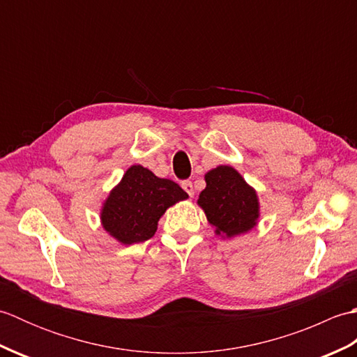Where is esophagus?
Instances as JSON below:
<instances>
[{
	"label": "esophagus",
	"mask_w": 357,
	"mask_h": 357,
	"mask_svg": "<svg viewBox=\"0 0 357 357\" xmlns=\"http://www.w3.org/2000/svg\"><path fill=\"white\" fill-rule=\"evenodd\" d=\"M181 185H183V188H184V190L187 192V195L188 196H190V198H192V196L195 195V190H193V184H192V181H183V184H181Z\"/></svg>",
	"instance_id": "obj_1"
}]
</instances>
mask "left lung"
<instances>
[{
    "mask_svg": "<svg viewBox=\"0 0 357 357\" xmlns=\"http://www.w3.org/2000/svg\"><path fill=\"white\" fill-rule=\"evenodd\" d=\"M206 183L198 204L216 234L231 238L252 230L259 218V202L244 178L233 167L219 165L206 174Z\"/></svg>",
    "mask_w": 357,
    "mask_h": 357,
    "instance_id": "8db88e82",
    "label": "left lung"
}]
</instances>
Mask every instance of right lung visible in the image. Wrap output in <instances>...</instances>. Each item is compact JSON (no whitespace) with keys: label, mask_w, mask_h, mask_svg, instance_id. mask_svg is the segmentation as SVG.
<instances>
[{"label":"right lung","mask_w":357,"mask_h":357,"mask_svg":"<svg viewBox=\"0 0 357 357\" xmlns=\"http://www.w3.org/2000/svg\"><path fill=\"white\" fill-rule=\"evenodd\" d=\"M187 198L173 181L158 178L142 165H132L104 202L102 227L126 245L138 244L153 236L167 208Z\"/></svg>","instance_id":"1"}]
</instances>
